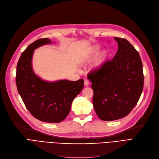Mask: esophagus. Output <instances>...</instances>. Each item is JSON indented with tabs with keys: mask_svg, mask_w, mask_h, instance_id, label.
Listing matches in <instances>:
<instances>
[{
	"mask_svg": "<svg viewBox=\"0 0 159 159\" xmlns=\"http://www.w3.org/2000/svg\"><path fill=\"white\" fill-rule=\"evenodd\" d=\"M84 84L85 86H89V80L85 79L84 81Z\"/></svg>",
	"mask_w": 159,
	"mask_h": 159,
	"instance_id": "34e87169",
	"label": "esophagus"
}]
</instances>
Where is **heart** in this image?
I'll return each instance as SVG.
<instances>
[{"instance_id": "b5f03b06", "label": "heart", "mask_w": 159, "mask_h": 159, "mask_svg": "<svg viewBox=\"0 0 159 159\" xmlns=\"http://www.w3.org/2000/svg\"><path fill=\"white\" fill-rule=\"evenodd\" d=\"M99 49H100V47H99V46H95L93 48H92L89 51V53H88V56L86 58V60L96 55L98 52V51L99 50ZM109 51L107 50H104L100 54V56H99V57H98V60L96 61V62L94 65V69H99L100 67H102L103 66V65L105 63V61H107V58L109 57Z\"/></svg>"}]
</instances>
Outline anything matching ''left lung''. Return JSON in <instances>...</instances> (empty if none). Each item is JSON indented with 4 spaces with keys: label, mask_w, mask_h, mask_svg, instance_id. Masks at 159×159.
Segmentation results:
<instances>
[{
    "label": "left lung",
    "mask_w": 159,
    "mask_h": 159,
    "mask_svg": "<svg viewBox=\"0 0 159 159\" xmlns=\"http://www.w3.org/2000/svg\"><path fill=\"white\" fill-rule=\"evenodd\" d=\"M114 39L119 47L113 60L88 75L92 83L93 107L105 121L118 120L130 113L139 101L144 83L138 52L126 39Z\"/></svg>",
    "instance_id": "8db88e82"
}]
</instances>
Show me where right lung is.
<instances>
[{
  "instance_id": "obj_1",
  "label": "right lung",
  "mask_w": 159,
  "mask_h": 159,
  "mask_svg": "<svg viewBox=\"0 0 159 159\" xmlns=\"http://www.w3.org/2000/svg\"><path fill=\"white\" fill-rule=\"evenodd\" d=\"M50 43V39L44 38L28 46L17 62L16 82L23 103L34 118L57 123L69 115L73 99L83 89L84 80H60L50 83L34 74L31 65L34 50Z\"/></svg>"
}]
</instances>
